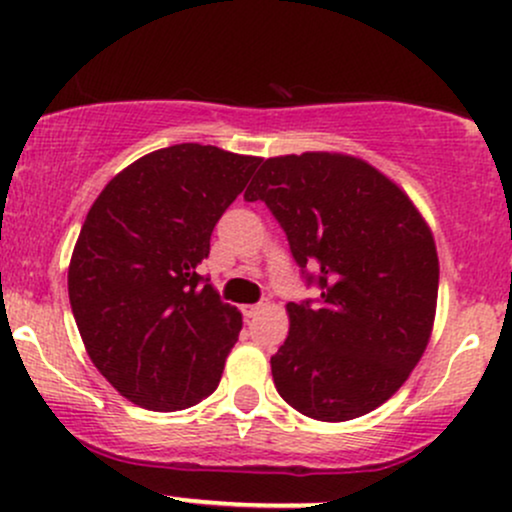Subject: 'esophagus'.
<instances>
[{
	"instance_id": "obj_1",
	"label": "esophagus",
	"mask_w": 512,
	"mask_h": 512,
	"mask_svg": "<svg viewBox=\"0 0 512 512\" xmlns=\"http://www.w3.org/2000/svg\"><path fill=\"white\" fill-rule=\"evenodd\" d=\"M262 310H264V303H255V305H245V308H243V315H245V317H248V320H250V317L260 315V313H262Z\"/></svg>"
}]
</instances>
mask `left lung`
<instances>
[{"instance_id": "left-lung-1", "label": "left lung", "mask_w": 512, "mask_h": 512, "mask_svg": "<svg viewBox=\"0 0 512 512\" xmlns=\"http://www.w3.org/2000/svg\"><path fill=\"white\" fill-rule=\"evenodd\" d=\"M248 202L284 228L317 301L289 303L272 356L276 392L317 421L387 402L424 356L438 301V252L411 199L366 161L327 151L267 158Z\"/></svg>"}]
</instances>
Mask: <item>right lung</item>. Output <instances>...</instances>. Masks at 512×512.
Returning a JSON list of instances; mask_svg holds the SVG:
<instances>
[{
  "instance_id": "add662e5",
  "label": "right lung",
  "mask_w": 512,
  "mask_h": 512,
  "mask_svg": "<svg viewBox=\"0 0 512 512\" xmlns=\"http://www.w3.org/2000/svg\"><path fill=\"white\" fill-rule=\"evenodd\" d=\"M260 161L175 144L117 173L88 209L69 303L93 366L129 402L178 411L219 387L243 317L197 267Z\"/></svg>"
}]
</instances>
